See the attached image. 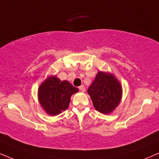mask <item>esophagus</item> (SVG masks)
Returning a JSON list of instances; mask_svg holds the SVG:
<instances>
[{"label":"esophagus","mask_w":159,"mask_h":159,"mask_svg":"<svg viewBox=\"0 0 159 159\" xmlns=\"http://www.w3.org/2000/svg\"><path fill=\"white\" fill-rule=\"evenodd\" d=\"M79 90L81 91V92H85V87L84 85H81L79 87Z\"/></svg>","instance_id":"1"}]
</instances>
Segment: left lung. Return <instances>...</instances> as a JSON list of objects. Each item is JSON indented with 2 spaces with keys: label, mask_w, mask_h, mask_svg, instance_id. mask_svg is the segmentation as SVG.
Wrapping results in <instances>:
<instances>
[{
  "label": "left lung",
  "mask_w": 159,
  "mask_h": 159,
  "mask_svg": "<svg viewBox=\"0 0 159 159\" xmlns=\"http://www.w3.org/2000/svg\"><path fill=\"white\" fill-rule=\"evenodd\" d=\"M87 93L96 111L104 114H110L119 106L123 89L114 74L98 71Z\"/></svg>",
  "instance_id": "obj_1"
}]
</instances>
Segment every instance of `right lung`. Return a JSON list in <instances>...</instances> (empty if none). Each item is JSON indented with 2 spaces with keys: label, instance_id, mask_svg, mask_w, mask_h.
<instances>
[{
  "label": "right lung",
  "instance_id": "add662e5",
  "mask_svg": "<svg viewBox=\"0 0 159 159\" xmlns=\"http://www.w3.org/2000/svg\"><path fill=\"white\" fill-rule=\"evenodd\" d=\"M78 92L68 81H61L56 75H49L38 88V100L47 114L56 116L66 110L71 96Z\"/></svg>",
  "mask_w": 159,
  "mask_h": 159
}]
</instances>
